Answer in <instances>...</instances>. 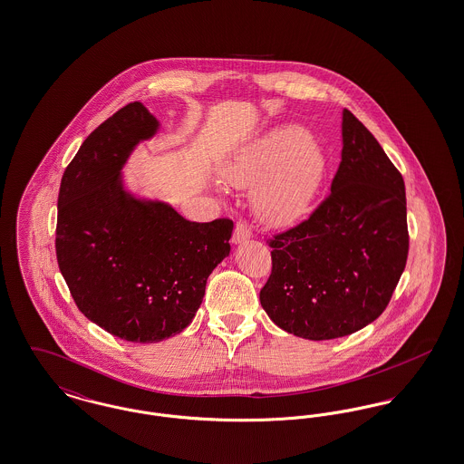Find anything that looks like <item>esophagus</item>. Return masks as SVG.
<instances>
[{"label": "esophagus", "mask_w": 464, "mask_h": 464, "mask_svg": "<svg viewBox=\"0 0 464 464\" xmlns=\"http://www.w3.org/2000/svg\"><path fill=\"white\" fill-rule=\"evenodd\" d=\"M252 237V229L245 221L237 222L235 231H233V243H242Z\"/></svg>", "instance_id": "1"}]
</instances>
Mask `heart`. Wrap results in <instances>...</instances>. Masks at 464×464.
I'll return each mask as SVG.
<instances>
[{
  "label": "heart",
  "instance_id": "obj_1",
  "mask_svg": "<svg viewBox=\"0 0 464 464\" xmlns=\"http://www.w3.org/2000/svg\"><path fill=\"white\" fill-rule=\"evenodd\" d=\"M324 174V156L306 133L284 127L252 144L224 176L235 184H254L257 212L271 222L299 218L314 197Z\"/></svg>",
  "mask_w": 464,
  "mask_h": 464
}]
</instances>
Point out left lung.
Returning <instances> with one entry per match:
<instances>
[{
  "instance_id": "8db88e82",
  "label": "left lung",
  "mask_w": 464,
  "mask_h": 464,
  "mask_svg": "<svg viewBox=\"0 0 464 464\" xmlns=\"http://www.w3.org/2000/svg\"><path fill=\"white\" fill-rule=\"evenodd\" d=\"M267 245L273 266L259 299L288 334L311 341L350 335L388 306L409 254L405 184L352 111H343L331 193Z\"/></svg>"
}]
</instances>
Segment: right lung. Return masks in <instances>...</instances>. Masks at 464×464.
I'll return each instance as SVG.
<instances>
[{"label": "right lung", "mask_w": 464, "mask_h": 464, "mask_svg": "<svg viewBox=\"0 0 464 464\" xmlns=\"http://www.w3.org/2000/svg\"><path fill=\"white\" fill-rule=\"evenodd\" d=\"M158 121L140 102L116 111L67 165L55 252L78 309L130 343H158L195 318L214 267L229 256L233 221H186L123 189L121 167Z\"/></svg>", "instance_id": "add662e5"}]
</instances>
